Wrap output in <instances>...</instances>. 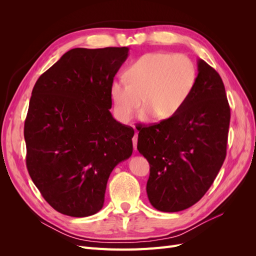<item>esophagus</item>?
Returning a JSON list of instances; mask_svg holds the SVG:
<instances>
[{
  "label": "esophagus",
  "instance_id": "obj_1",
  "mask_svg": "<svg viewBox=\"0 0 256 256\" xmlns=\"http://www.w3.org/2000/svg\"><path fill=\"white\" fill-rule=\"evenodd\" d=\"M132 142H134V148L136 150V144H138V132H136L134 136L132 138Z\"/></svg>",
  "mask_w": 256,
  "mask_h": 256
}]
</instances>
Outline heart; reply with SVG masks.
I'll use <instances>...</instances> for the list:
<instances>
[{
  "label": "heart",
  "instance_id": "heart-1",
  "mask_svg": "<svg viewBox=\"0 0 256 256\" xmlns=\"http://www.w3.org/2000/svg\"><path fill=\"white\" fill-rule=\"evenodd\" d=\"M125 80H114L110 94L120 122H128L142 104L141 118H173L187 102L196 88L194 63L184 54L150 52L138 58L125 72Z\"/></svg>",
  "mask_w": 256,
  "mask_h": 256
}]
</instances>
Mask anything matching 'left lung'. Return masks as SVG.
I'll return each mask as SVG.
<instances>
[{"label": "left lung", "mask_w": 256, "mask_h": 256, "mask_svg": "<svg viewBox=\"0 0 256 256\" xmlns=\"http://www.w3.org/2000/svg\"><path fill=\"white\" fill-rule=\"evenodd\" d=\"M196 88L173 118L141 127L138 150L150 164V204L176 212L204 196L226 157L230 104L220 74L198 60Z\"/></svg>", "instance_id": "1"}]
</instances>
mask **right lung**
I'll return each mask as SVG.
<instances>
[{
	"instance_id": "1",
	"label": "right lung",
	"mask_w": 256,
	"mask_h": 256,
	"mask_svg": "<svg viewBox=\"0 0 256 256\" xmlns=\"http://www.w3.org/2000/svg\"><path fill=\"white\" fill-rule=\"evenodd\" d=\"M128 51L72 49L34 85L24 122L26 168L60 214L98 212L113 168L132 154L134 128L110 112L111 83Z\"/></svg>"
}]
</instances>
